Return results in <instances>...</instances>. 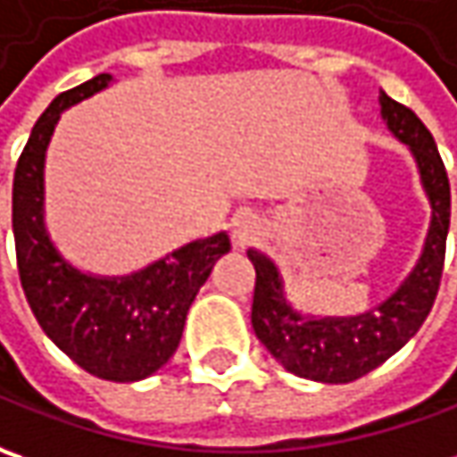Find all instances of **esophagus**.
<instances>
[{
    "label": "esophagus",
    "mask_w": 457,
    "mask_h": 457,
    "mask_svg": "<svg viewBox=\"0 0 457 457\" xmlns=\"http://www.w3.org/2000/svg\"><path fill=\"white\" fill-rule=\"evenodd\" d=\"M261 235V222H258V217L255 214H250V212H240L235 220H232V240H235V245H250L255 237Z\"/></svg>",
    "instance_id": "obj_1"
}]
</instances>
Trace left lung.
Segmentation results:
<instances>
[{"mask_svg": "<svg viewBox=\"0 0 457 457\" xmlns=\"http://www.w3.org/2000/svg\"><path fill=\"white\" fill-rule=\"evenodd\" d=\"M386 128L411 150L425 187L432 220L425 248L402 287L386 302L355 317H309L291 307L276 263L261 250H248L255 266L250 322L258 340L288 373L320 384H350L388 361L422 328L435 304L450 229V181L435 137L414 112L381 91Z\"/></svg>", "mask_w": 457, "mask_h": 457, "instance_id": "left-lung-1", "label": "left lung"}]
</instances>
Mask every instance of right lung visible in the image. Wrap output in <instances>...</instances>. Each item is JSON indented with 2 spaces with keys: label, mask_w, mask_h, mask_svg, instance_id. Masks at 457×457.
I'll list each match as a JSON object with an SVG mask.
<instances>
[{
  "label": "right lung",
  "mask_w": 457,
  "mask_h": 457,
  "mask_svg": "<svg viewBox=\"0 0 457 457\" xmlns=\"http://www.w3.org/2000/svg\"><path fill=\"white\" fill-rule=\"evenodd\" d=\"M99 73L58 94L22 150L12 184V232L17 270L37 325L87 373L129 384L169 363L181 343L196 291L229 253L228 232L194 240L129 276H91L58 253L46 229V150L61 112L110 87Z\"/></svg>",
  "instance_id": "obj_1"
}]
</instances>
